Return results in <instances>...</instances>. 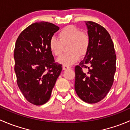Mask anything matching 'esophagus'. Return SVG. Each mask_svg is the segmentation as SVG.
I'll use <instances>...</instances> for the list:
<instances>
[{
	"instance_id": "esophagus-1",
	"label": "esophagus",
	"mask_w": 130,
	"mask_h": 130,
	"mask_svg": "<svg viewBox=\"0 0 130 130\" xmlns=\"http://www.w3.org/2000/svg\"><path fill=\"white\" fill-rule=\"evenodd\" d=\"M72 69L71 67L67 66V65H63V70H67V69Z\"/></svg>"
}]
</instances>
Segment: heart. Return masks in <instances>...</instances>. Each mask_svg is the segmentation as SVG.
I'll return each mask as SVG.
<instances>
[{
	"label": "heart",
	"mask_w": 130,
	"mask_h": 130,
	"mask_svg": "<svg viewBox=\"0 0 130 130\" xmlns=\"http://www.w3.org/2000/svg\"><path fill=\"white\" fill-rule=\"evenodd\" d=\"M59 40L53 36L48 43V47L52 54L59 57L63 51L64 46H67L68 53L63 55L57 60L59 63L69 65L74 63L80 56L86 54L90 45V38L85 31H80L73 26L63 27L58 34Z\"/></svg>",
	"instance_id": "heart-1"
}]
</instances>
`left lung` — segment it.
<instances>
[{
    "label": "left lung",
    "instance_id": "8db88e82",
    "mask_svg": "<svg viewBox=\"0 0 130 130\" xmlns=\"http://www.w3.org/2000/svg\"><path fill=\"white\" fill-rule=\"evenodd\" d=\"M85 23L90 45L84 60L75 67V90L83 101L94 104L104 99L112 87L116 55L107 30L94 22ZM84 68L88 70L84 72Z\"/></svg>",
    "mask_w": 130,
    "mask_h": 130
}]
</instances>
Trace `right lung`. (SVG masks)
I'll use <instances>...</instances> for the list:
<instances>
[{
    "label": "right lung",
    "instance_id": "obj_1",
    "mask_svg": "<svg viewBox=\"0 0 130 130\" xmlns=\"http://www.w3.org/2000/svg\"><path fill=\"white\" fill-rule=\"evenodd\" d=\"M59 29L47 22L33 23L21 32L15 42L17 84L26 100L35 105L48 102L62 70L48 47L50 39Z\"/></svg>",
    "mask_w": 130,
    "mask_h": 130
}]
</instances>
